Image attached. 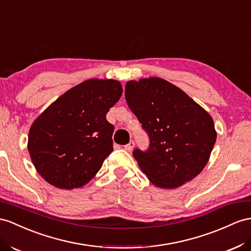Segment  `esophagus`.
Instances as JSON below:
<instances>
[{
  "instance_id": "esophagus-1",
  "label": "esophagus",
  "mask_w": 251,
  "mask_h": 251,
  "mask_svg": "<svg viewBox=\"0 0 251 251\" xmlns=\"http://www.w3.org/2000/svg\"><path fill=\"white\" fill-rule=\"evenodd\" d=\"M133 147H134V142H133V141H130L129 143L126 144V145L124 146V149H125V151H131Z\"/></svg>"
}]
</instances>
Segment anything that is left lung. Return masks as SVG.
I'll return each mask as SVG.
<instances>
[{"label": "left lung", "mask_w": 251, "mask_h": 251, "mask_svg": "<svg viewBox=\"0 0 251 251\" xmlns=\"http://www.w3.org/2000/svg\"><path fill=\"white\" fill-rule=\"evenodd\" d=\"M125 99L149 134V149H136L132 155L151 183L175 189L195 178L216 141L211 115L181 89L159 77L127 81Z\"/></svg>", "instance_id": "obj_1"}]
</instances>
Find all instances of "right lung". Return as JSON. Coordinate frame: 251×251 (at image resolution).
I'll use <instances>...</instances> for the list:
<instances>
[{
    "label": "right lung",
    "mask_w": 251,
    "mask_h": 251,
    "mask_svg": "<svg viewBox=\"0 0 251 251\" xmlns=\"http://www.w3.org/2000/svg\"><path fill=\"white\" fill-rule=\"evenodd\" d=\"M123 92L113 79H88L50 104L31 125L27 149L37 172L56 188L88 183L113 151L106 114Z\"/></svg>",
    "instance_id": "1"
}]
</instances>
